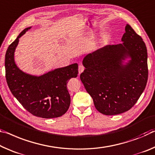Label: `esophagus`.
I'll return each mask as SVG.
<instances>
[{
	"mask_svg": "<svg viewBox=\"0 0 155 155\" xmlns=\"http://www.w3.org/2000/svg\"><path fill=\"white\" fill-rule=\"evenodd\" d=\"M84 69H85V68L83 67V65H80L79 66H78V74L80 75V74L83 72Z\"/></svg>",
	"mask_w": 155,
	"mask_h": 155,
	"instance_id": "esophagus-1",
	"label": "esophagus"
}]
</instances>
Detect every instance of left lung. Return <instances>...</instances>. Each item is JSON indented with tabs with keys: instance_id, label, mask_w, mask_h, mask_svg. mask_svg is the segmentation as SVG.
Here are the masks:
<instances>
[{
	"instance_id": "obj_1",
	"label": "left lung",
	"mask_w": 155,
	"mask_h": 155,
	"mask_svg": "<svg viewBox=\"0 0 155 155\" xmlns=\"http://www.w3.org/2000/svg\"><path fill=\"white\" fill-rule=\"evenodd\" d=\"M122 43L107 45L83 58L80 78L98 111L116 115L133 107L148 81V53L143 39L130 25Z\"/></svg>"
}]
</instances>
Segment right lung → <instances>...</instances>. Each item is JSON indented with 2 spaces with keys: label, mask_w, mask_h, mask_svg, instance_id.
I'll use <instances>...</instances> for the list:
<instances>
[{
  "label": "right lung",
  "mask_w": 155,
  "mask_h": 155,
  "mask_svg": "<svg viewBox=\"0 0 155 155\" xmlns=\"http://www.w3.org/2000/svg\"><path fill=\"white\" fill-rule=\"evenodd\" d=\"M31 28L24 29L6 51L5 66L7 85L14 97L34 116L44 119L59 117L70 107L67 83L71 78L77 77L78 64L56 68L39 76L21 70L15 62L14 53L19 38Z\"/></svg>",
  "instance_id": "1"
}]
</instances>
